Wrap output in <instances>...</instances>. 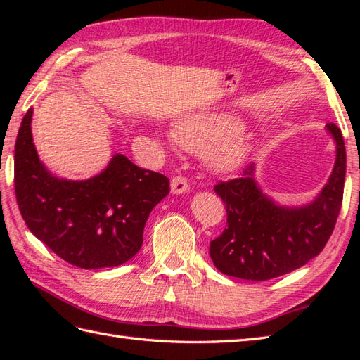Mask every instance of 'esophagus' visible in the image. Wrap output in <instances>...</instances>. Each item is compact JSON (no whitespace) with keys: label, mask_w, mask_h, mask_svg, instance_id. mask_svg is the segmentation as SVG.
<instances>
[{"label":"esophagus","mask_w":360,"mask_h":360,"mask_svg":"<svg viewBox=\"0 0 360 360\" xmlns=\"http://www.w3.org/2000/svg\"><path fill=\"white\" fill-rule=\"evenodd\" d=\"M170 187H172V193L173 195H182L188 192V182L184 178V176H174L170 182Z\"/></svg>","instance_id":"1"}]
</instances>
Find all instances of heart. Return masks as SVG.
Wrapping results in <instances>:
<instances>
[{
  "instance_id": "b5f03b06",
  "label": "heart",
  "mask_w": 360,
  "mask_h": 360,
  "mask_svg": "<svg viewBox=\"0 0 360 360\" xmlns=\"http://www.w3.org/2000/svg\"><path fill=\"white\" fill-rule=\"evenodd\" d=\"M240 122L231 114H195L182 119L174 136L188 151H202L213 172L226 173L238 168L249 155V141L236 131Z\"/></svg>"
}]
</instances>
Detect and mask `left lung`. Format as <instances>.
I'll list each match as a JSON object with an SVG mask.
<instances>
[{"label": "left lung", "instance_id": "obj_1", "mask_svg": "<svg viewBox=\"0 0 360 360\" xmlns=\"http://www.w3.org/2000/svg\"><path fill=\"white\" fill-rule=\"evenodd\" d=\"M335 142V164L326 186L303 207H283L255 182V164L241 176L219 182L215 192L226 204L224 232L210 243L213 264L231 277L264 281L292 272L323 250L343 200L347 153L342 131L326 124Z\"/></svg>", "mask_w": 360, "mask_h": 360}]
</instances>
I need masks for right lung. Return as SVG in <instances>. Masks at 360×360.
Returning a JSON list of instances; mask_svg holds the SVG:
<instances>
[{"instance_id": "right-lung-1", "label": "right lung", "mask_w": 360, "mask_h": 360, "mask_svg": "<svg viewBox=\"0 0 360 360\" xmlns=\"http://www.w3.org/2000/svg\"><path fill=\"white\" fill-rule=\"evenodd\" d=\"M34 110L22 117L15 142V195L29 231L53 254L82 269L114 267L142 246L153 207L170 192L164 174L114 155L86 181L52 176L32 142Z\"/></svg>"}]
</instances>
